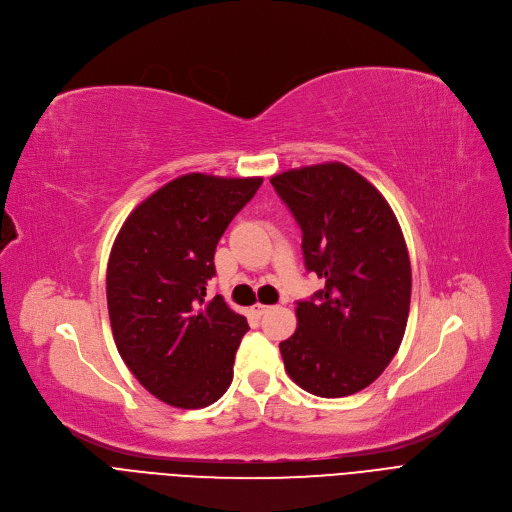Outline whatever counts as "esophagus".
Returning <instances> with one entry per match:
<instances>
[{"label": "esophagus", "mask_w": 512, "mask_h": 512, "mask_svg": "<svg viewBox=\"0 0 512 512\" xmlns=\"http://www.w3.org/2000/svg\"><path fill=\"white\" fill-rule=\"evenodd\" d=\"M268 310H270V306H264V304H254V306H252V312H254V314H258V316L266 314Z\"/></svg>", "instance_id": "34e87169"}]
</instances>
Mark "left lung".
<instances>
[{
	"label": "left lung",
	"instance_id": "8db88e82",
	"mask_svg": "<svg viewBox=\"0 0 512 512\" xmlns=\"http://www.w3.org/2000/svg\"><path fill=\"white\" fill-rule=\"evenodd\" d=\"M270 184L302 227L306 268L324 289L297 302L295 333L279 343L289 378L316 397L370 386L399 351L411 264L399 221L366 177L343 163L289 169Z\"/></svg>",
	"mask_w": 512,
	"mask_h": 512
}]
</instances>
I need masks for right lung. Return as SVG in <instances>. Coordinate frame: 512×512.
<instances>
[{
    "instance_id": "1",
    "label": "right lung",
    "mask_w": 512,
    "mask_h": 512,
    "mask_svg": "<svg viewBox=\"0 0 512 512\" xmlns=\"http://www.w3.org/2000/svg\"><path fill=\"white\" fill-rule=\"evenodd\" d=\"M262 177L188 173L140 202L107 264V308L119 355L167 405L200 409L225 395L248 320L206 297L215 250Z\"/></svg>"
}]
</instances>
